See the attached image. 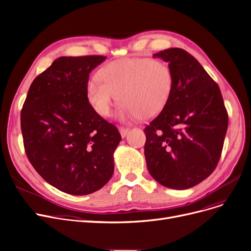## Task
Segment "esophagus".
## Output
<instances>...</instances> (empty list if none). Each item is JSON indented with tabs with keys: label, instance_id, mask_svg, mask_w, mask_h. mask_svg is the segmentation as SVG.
Here are the masks:
<instances>
[{
	"label": "esophagus",
	"instance_id": "34e87169",
	"mask_svg": "<svg viewBox=\"0 0 251 251\" xmlns=\"http://www.w3.org/2000/svg\"><path fill=\"white\" fill-rule=\"evenodd\" d=\"M119 131H120V133H121L122 137H125L127 135V133L129 132V129L124 128V127H119Z\"/></svg>",
	"mask_w": 251,
	"mask_h": 251
}]
</instances>
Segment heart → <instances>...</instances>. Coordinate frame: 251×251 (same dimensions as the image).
I'll use <instances>...</instances> for the list:
<instances>
[{"instance_id": "1", "label": "heart", "mask_w": 251, "mask_h": 251, "mask_svg": "<svg viewBox=\"0 0 251 251\" xmlns=\"http://www.w3.org/2000/svg\"><path fill=\"white\" fill-rule=\"evenodd\" d=\"M100 78L92 77L87 83L88 100L97 113L108 117L121 100L124 104L118 116L122 121L158 116L173 88L171 68L152 58L111 62L101 69Z\"/></svg>"}]
</instances>
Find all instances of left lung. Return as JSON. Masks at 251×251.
<instances>
[{
    "mask_svg": "<svg viewBox=\"0 0 251 251\" xmlns=\"http://www.w3.org/2000/svg\"><path fill=\"white\" fill-rule=\"evenodd\" d=\"M154 57L168 62L173 88L163 111L144 129L148 170L162 186L190 189L220 161L227 112L219 85L186 50L169 48Z\"/></svg>",
    "mask_w": 251,
    "mask_h": 251,
    "instance_id": "obj_1",
    "label": "left lung"
}]
</instances>
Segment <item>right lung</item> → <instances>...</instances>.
Segmentation results:
<instances>
[{
    "instance_id": "1",
    "label": "right lung",
    "mask_w": 251,
    "mask_h": 251,
    "mask_svg": "<svg viewBox=\"0 0 251 251\" xmlns=\"http://www.w3.org/2000/svg\"><path fill=\"white\" fill-rule=\"evenodd\" d=\"M106 57L62 56L32 81L21 110L26 156L36 171L61 192L84 196L114 173L121 135L87 97L89 74Z\"/></svg>"
}]
</instances>
